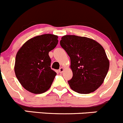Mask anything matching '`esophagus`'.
Returning a JSON list of instances; mask_svg holds the SVG:
<instances>
[{
    "mask_svg": "<svg viewBox=\"0 0 123 123\" xmlns=\"http://www.w3.org/2000/svg\"><path fill=\"white\" fill-rule=\"evenodd\" d=\"M64 68H62V67H61V68H59V72L60 73H62L63 72V71H64Z\"/></svg>",
    "mask_w": 123,
    "mask_h": 123,
    "instance_id": "obj_1",
    "label": "esophagus"
}]
</instances>
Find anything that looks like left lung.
Masks as SVG:
<instances>
[{
  "label": "left lung",
  "mask_w": 123,
  "mask_h": 123,
  "mask_svg": "<svg viewBox=\"0 0 123 123\" xmlns=\"http://www.w3.org/2000/svg\"><path fill=\"white\" fill-rule=\"evenodd\" d=\"M60 45L70 58L73 77L68 82L71 89L81 94L98 89L109 68L103 47L92 39L75 35L64 36Z\"/></svg>",
  "instance_id": "1"
}]
</instances>
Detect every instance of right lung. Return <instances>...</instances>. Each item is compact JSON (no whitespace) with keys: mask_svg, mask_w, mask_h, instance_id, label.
I'll list each match as a JSON object with an SVG mask.
<instances>
[{"mask_svg":"<svg viewBox=\"0 0 123 123\" xmlns=\"http://www.w3.org/2000/svg\"><path fill=\"white\" fill-rule=\"evenodd\" d=\"M58 36L45 34L25 42L16 56L14 72L23 87L35 94L49 90L56 73L50 67L49 51L58 43Z\"/></svg>","mask_w":123,"mask_h":123,"instance_id":"1","label":"right lung"}]
</instances>
